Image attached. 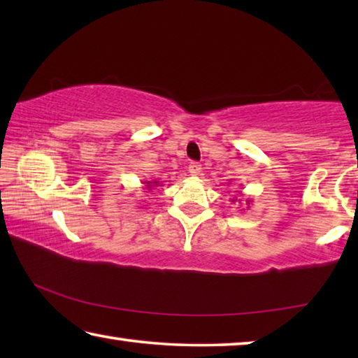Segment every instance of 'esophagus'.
Returning a JSON list of instances; mask_svg holds the SVG:
<instances>
[{"mask_svg": "<svg viewBox=\"0 0 358 358\" xmlns=\"http://www.w3.org/2000/svg\"><path fill=\"white\" fill-rule=\"evenodd\" d=\"M202 172V166L199 164V162H191L189 164V173L192 177H197V175H201Z\"/></svg>", "mask_w": 358, "mask_h": 358, "instance_id": "1", "label": "esophagus"}]
</instances>
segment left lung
Segmentation results:
<instances>
[{
	"instance_id": "8db88e82",
	"label": "left lung",
	"mask_w": 358,
	"mask_h": 358,
	"mask_svg": "<svg viewBox=\"0 0 358 358\" xmlns=\"http://www.w3.org/2000/svg\"><path fill=\"white\" fill-rule=\"evenodd\" d=\"M251 203V201H246V205H250Z\"/></svg>"
}]
</instances>
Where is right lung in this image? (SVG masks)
I'll use <instances>...</instances> for the list:
<instances>
[{
  "label": "right lung",
  "mask_w": 358,
  "mask_h": 358,
  "mask_svg": "<svg viewBox=\"0 0 358 358\" xmlns=\"http://www.w3.org/2000/svg\"><path fill=\"white\" fill-rule=\"evenodd\" d=\"M142 185L145 186V189L151 191V189H153V186H157V181L156 180L155 181H147V180H145V181H142Z\"/></svg>",
  "instance_id": "1"
}]
</instances>
